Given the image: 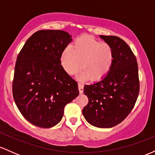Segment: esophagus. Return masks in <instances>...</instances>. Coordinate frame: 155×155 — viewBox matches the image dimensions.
Masks as SVG:
<instances>
[{
    "instance_id": "34e87169",
    "label": "esophagus",
    "mask_w": 155,
    "mask_h": 155,
    "mask_svg": "<svg viewBox=\"0 0 155 155\" xmlns=\"http://www.w3.org/2000/svg\"><path fill=\"white\" fill-rule=\"evenodd\" d=\"M78 87H79V90L80 94L83 93V91H84V85H83L81 83H79V84H78Z\"/></svg>"
}]
</instances>
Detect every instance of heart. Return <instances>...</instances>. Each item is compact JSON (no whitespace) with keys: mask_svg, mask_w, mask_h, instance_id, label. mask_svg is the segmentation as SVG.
Masks as SVG:
<instances>
[{"mask_svg":"<svg viewBox=\"0 0 155 155\" xmlns=\"http://www.w3.org/2000/svg\"><path fill=\"white\" fill-rule=\"evenodd\" d=\"M114 62L113 48L106 42L91 35H81L76 38L71 47H68L60 56V63L69 75L76 74L81 66L79 77L97 81L108 75Z\"/></svg>","mask_w":155,"mask_h":155,"instance_id":"1","label":"heart"}]
</instances>
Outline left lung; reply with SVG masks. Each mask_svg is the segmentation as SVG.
Here are the masks:
<instances>
[{
	"instance_id": "left-lung-1",
	"label": "left lung",
	"mask_w": 155,
	"mask_h": 155,
	"mask_svg": "<svg viewBox=\"0 0 155 155\" xmlns=\"http://www.w3.org/2000/svg\"><path fill=\"white\" fill-rule=\"evenodd\" d=\"M100 37L113 48L114 62L106 77L84 86L89 102L82 114L92 125L108 128L122 122L132 111L140 83L136 58L125 41L115 35Z\"/></svg>"
}]
</instances>
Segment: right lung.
Segmentation results:
<instances>
[{
  "label": "right lung",
  "instance_id": "add662e5",
  "mask_svg": "<svg viewBox=\"0 0 155 155\" xmlns=\"http://www.w3.org/2000/svg\"><path fill=\"white\" fill-rule=\"evenodd\" d=\"M71 40V35L63 31H38L28 39L17 56L13 97L23 117L37 127L56 125L65 105L79 94L78 83L60 63L61 54Z\"/></svg>",
  "mask_w": 155,
  "mask_h": 155
}]
</instances>
